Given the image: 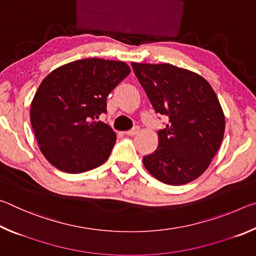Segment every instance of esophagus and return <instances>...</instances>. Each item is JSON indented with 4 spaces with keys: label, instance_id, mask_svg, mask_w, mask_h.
I'll return each mask as SVG.
<instances>
[{
    "label": "esophagus",
    "instance_id": "1",
    "mask_svg": "<svg viewBox=\"0 0 256 256\" xmlns=\"http://www.w3.org/2000/svg\"><path fill=\"white\" fill-rule=\"evenodd\" d=\"M138 131H140V128H138V126H134L132 130H130V131L125 132V136H136V134H138Z\"/></svg>",
    "mask_w": 256,
    "mask_h": 256
}]
</instances>
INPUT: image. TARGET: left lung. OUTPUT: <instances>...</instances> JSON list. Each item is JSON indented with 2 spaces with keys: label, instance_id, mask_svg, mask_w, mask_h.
Listing matches in <instances>:
<instances>
[{
  "label": "left lung",
  "instance_id": "left-lung-1",
  "mask_svg": "<svg viewBox=\"0 0 256 256\" xmlns=\"http://www.w3.org/2000/svg\"><path fill=\"white\" fill-rule=\"evenodd\" d=\"M156 112L168 116L159 144L144 157L151 175L170 185L198 178L209 167L224 133V116L214 89L196 73L172 64L132 63Z\"/></svg>",
  "mask_w": 256,
  "mask_h": 256
}]
</instances>
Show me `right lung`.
I'll return each mask as SVG.
<instances>
[{
	"instance_id": "add662e5",
	"label": "right lung",
	"mask_w": 256,
	"mask_h": 256,
	"mask_svg": "<svg viewBox=\"0 0 256 256\" xmlns=\"http://www.w3.org/2000/svg\"><path fill=\"white\" fill-rule=\"evenodd\" d=\"M131 70L102 58L78 60L47 76L32 102L30 120L45 158L58 170L79 174L110 157L116 134L97 120L107 96Z\"/></svg>"
}]
</instances>
